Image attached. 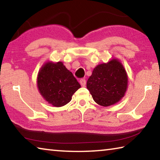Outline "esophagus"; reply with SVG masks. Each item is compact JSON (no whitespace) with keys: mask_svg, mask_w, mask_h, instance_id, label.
<instances>
[{"mask_svg":"<svg viewBox=\"0 0 160 160\" xmlns=\"http://www.w3.org/2000/svg\"><path fill=\"white\" fill-rule=\"evenodd\" d=\"M80 83L82 87H85L86 85V80L85 79H81L80 80Z\"/></svg>","mask_w":160,"mask_h":160,"instance_id":"34e87169","label":"esophagus"}]
</instances>
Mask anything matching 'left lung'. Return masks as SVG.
Masks as SVG:
<instances>
[{"label":"left lung","mask_w":160,"mask_h":160,"mask_svg":"<svg viewBox=\"0 0 160 160\" xmlns=\"http://www.w3.org/2000/svg\"><path fill=\"white\" fill-rule=\"evenodd\" d=\"M128 75L123 64L117 58L97 65L87 82L97 104L109 107L118 102L128 88Z\"/></svg>","instance_id":"8db88e82"}]
</instances>
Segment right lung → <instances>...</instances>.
<instances>
[{
    "label": "right lung",
    "mask_w": 160,
    "mask_h": 160,
    "mask_svg": "<svg viewBox=\"0 0 160 160\" xmlns=\"http://www.w3.org/2000/svg\"><path fill=\"white\" fill-rule=\"evenodd\" d=\"M37 88L48 104L61 107L70 102L80 83L61 61H48L42 66L37 75Z\"/></svg>",
    "instance_id": "right-lung-1"
}]
</instances>
